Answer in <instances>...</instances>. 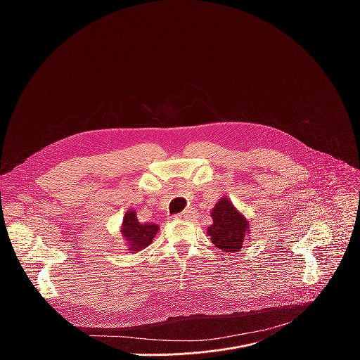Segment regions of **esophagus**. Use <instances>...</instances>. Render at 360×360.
<instances>
[{
    "label": "esophagus",
    "mask_w": 360,
    "mask_h": 360,
    "mask_svg": "<svg viewBox=\"0 0 360 360\" xmlns=\"http://www.w3.org/2000/svg\"><path fill=\"white\" fill-rule=\"evenodd\" d=\"M192 215H193V212H192V211H184V212L178 214V215H176V218H178V219H189Z\"/></svg>",
    "instance_id": "esophagus-1"
}]
</instances>
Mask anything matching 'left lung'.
I'll list each match as a JSON object with an SVG mask.
<instances>
[{
	"mask_svg": "<svg viewBox=\"0 0 360 360\" xmlns=\"http://www.w3.org/2000/svg\"><path fill=\"white\" fill-rule=\"evenodd\" d=\"M214 224L208 226V236L212 243L226 253L240 250L245 236L249 233L248 219L233 207L228 198H222L211 214Z\"/></svg>",
	"mask_w": 360,
	"mask_h": 360,
	"instance_id": "left-lung-1",
	"label": "left lung"
}]
</instances>
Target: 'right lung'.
Returning a JSON list of instances; mask_svg holds the SVG:
<instances>
[{"label": "right lung", "instance_id": "add662e5", "mask_svg": "<svg viewBox=\"0 0 360 360\" xmlns=\"http://www.w3.org/2000/svg\"><path fill=\"white\" fill-rule=\"evenodd\" d=\"M160 226L155 224H141L136 218L135 211H128L124 215L121 233L127 240L128 249L131 252H139L146 248L157 235Z\"/></svg>", "mask_w": 360, "mask_h": 360}]
</instances>
